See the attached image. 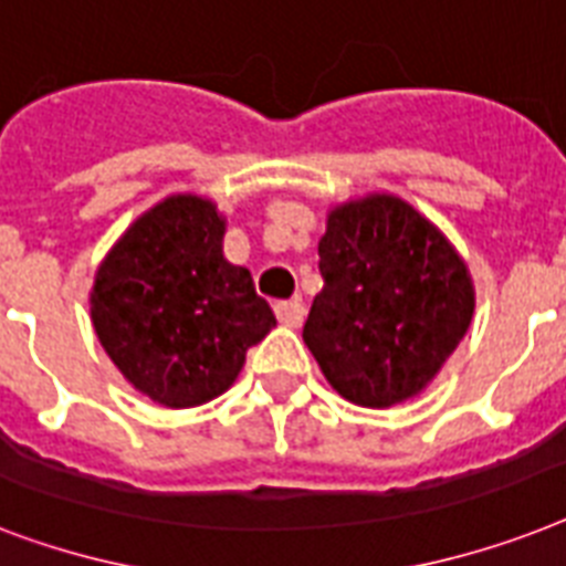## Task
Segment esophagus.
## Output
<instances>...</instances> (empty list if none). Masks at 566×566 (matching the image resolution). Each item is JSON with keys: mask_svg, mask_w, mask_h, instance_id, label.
I'll use <instances>...</instances> for the list:
<instances>
[{"mask_svg": "<svg viewBox=\"0 0 566 566\" xmlns=\"http://www.w3.org/2000/svg\"><path fill=\"white\" fill-rule=\"evenodd\" d=\"M274 315H277V321L283 327H301L306 310L295 297V301H280V304H274Z\"/></svg>", "mask_w": 566, "mask_h": 566, "instance_id": "1", "label": "esophagus"}]
</instances>
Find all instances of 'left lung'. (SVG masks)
Returning a JSON list of instances; mask_svg holds the SVG:
<instances>
[{
  "instance_id": "left-lung-1",
  "label": "left lung",
  "mask_w": 566,
  "mask_h": 566,
  "mask_svg": "<svg viewBox=\"0 0 566 566\" xmlns=\"http://www.w3.org/2000/svg\"><path fill=\"white\" fill-rule=\"evenodd\" d=\"M324 277L304 342L356 406L388 409L429 386L473 318L468 265L403 198L368 196L327 216Z\"/></svg>"
}]
</instances>
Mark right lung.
Segmentation results:
<instances>
[{
  "label": "right lung",
  "mask_w": 566,
  "mask_h": 566,
  "mask_svg": "<svg viewBox=\"0 0 566 566\" xmlns=\"http://www.w3.org/2000/svg\"><path fill=\"white\" fill-rule=\"evenodd\" d=\"M224 219L198 196L143 212L96 271L90 318L130 386L169 409L224 395L277 324L251 271L221 254Z\"/></svg>",
  "instance_id": "obj_1"
}]
</instances>
